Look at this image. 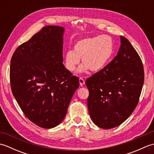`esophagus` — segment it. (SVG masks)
I'll list each match as a JSON object with an SVG mask.
<instances>
[{"label":"esophagus","mask_w":154,"mask_h":154,"mask_svg":"<svg viewBox=\"0 0 154 154\" xmlns=\"http://www.w3.org/2000/svg\"><path fill=\"white\" fill-rule=\"evenodd\" d=\"M79 81L80 86H81V87L83 86L84 85H85V80L83 79L82 77H80V78H79Z\"/></svg>","instance_id":"34e87169"}]
</instances>
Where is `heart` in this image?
<instances>
[{
  "instance_id": "b5f03b06",
  "label": "heart",
  "mask_w": 154,
  "mask_h": 154,
  "mask_svg": "<svg viewBox=\"0 0 154 154\" xmlns=\"http://www.w3.org/2000/svg\"><path fill=\"white\" fill-rule=\"evenodd\" d=\"M114 44L108 35L87 37L78 40L73 45V51L69 50L64 55V65L70 72H73L80 63L79 73L99 71L106 66L112 57Z\"/></svg>"
}]
</instances>
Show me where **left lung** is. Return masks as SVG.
I'll use <instances>...</instances> for the list:
<instances>
[{"label":"left lung","mask_w":154,"mask_h":154,"mask_svg":"<svg viewBox=\"0 0 154 154\" xmlns=\"http://www.w3.org/2000/svg\"><path fill=\"white\" fill-rule=\"evenodd\" d=\"M117 55L87 79L88 109L93 122L103 129L124 122L138 103L144 81L141 59L130 42L120 36Z\"/></svg>","instance_id":"left-lung-1"}]
</instances>
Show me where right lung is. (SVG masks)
Instances as JSON below:
<instances>
[{"label": "right lung", "mask_w": 154, "mask_h": 154, "mask_svg": "<svg viewBox=\"0 0 154 154\" xmlns=\"http://www.w3.org/2000/svg\"><path fill=\"white\" fill-rule=\"evenodd\" d=\"M64 28L47 26L21 44L11 61L13 95L25 116L43 128L59 125L79 86L63 64Z\"/></svg>", "instance_id": "obj_1"}]
</instances>
